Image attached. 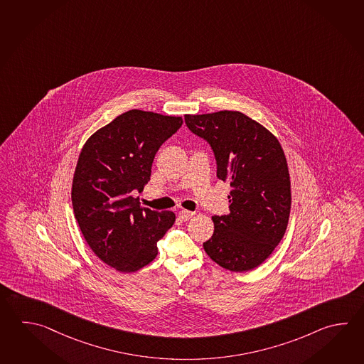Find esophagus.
<instances>
[{"label": "esophagus", "mask_w": 364, "mask_h": 364, "mask_svg": "<svg viewBox=\"0 0 364 364\" xmlns=\"http://www.w3.org/2000/svg\"><path fill=\"white\" fill-rule=\"evenodd\" d=\"M193 215V211H188V210H180V211H178V219H180V220H183V222L189 220V219H191Z\"/></svg>", "instance_id": "obj_1"}]
</instances>
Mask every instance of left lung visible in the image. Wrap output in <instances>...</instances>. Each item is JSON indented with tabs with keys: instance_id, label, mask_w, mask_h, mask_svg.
<instances>
[{
	"instance_id": "left-lung-1",
	"label": "left lung",
	"mask_w": 364,
	"mask_h": 364,
	"mask_svg": "<svg viewBox=\"0 0 364 364\" xmlns=\"http://www.w3.org/2000/svg\"><path fill=\"white\" fill-rule=\"evenodd\" d=\"M186 127L208 142L216 176L230 181L228 215L213 216L203 249L220 267L246 272L279 245L289 220L290 178L282 145L267 128L240 112L186 115Z\"/></svg>"
}]
</instances>
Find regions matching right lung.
<instances>
[{
  "mask_svg": "<svg viewBox=\"0 0 364 364\" xmlns=\"http://www.w3.org/2000/svg\"><path fill=\"white\" fill-rule=\"evenodd\" d=\"M181 124V117L129 110L82 146L71 191L75 219L90 249L117 271L149 264L175 223L172 211L141 208L132 192L144 191L158 149Z\"/></svg>",
  "mask_w": 364,
  "mask_h": 364,
  "instance_id": "right-lung-1",
  "label": "right lung"
}]
</instances>
